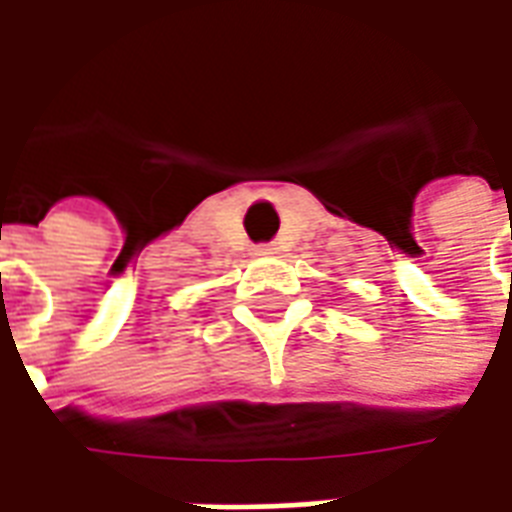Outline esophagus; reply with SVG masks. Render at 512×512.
Returning <instances> with one entry per match:
<instances>
[{
	"label": "esophagus",
	"instance_id": "34e87169",
	"mask_svg": "<svg viewBox=\"0 0 512 512\" xmlns=\"http://www.w3.org/2000/svg\"><path fill=\"white\" fill-rule=\"evenodd\" d=\"M274 252H277V246H274V244L255 246V255H274Z\"/></svg>",
	"mask_w": 512,
	"mask_h": 512
}]
</instances>
